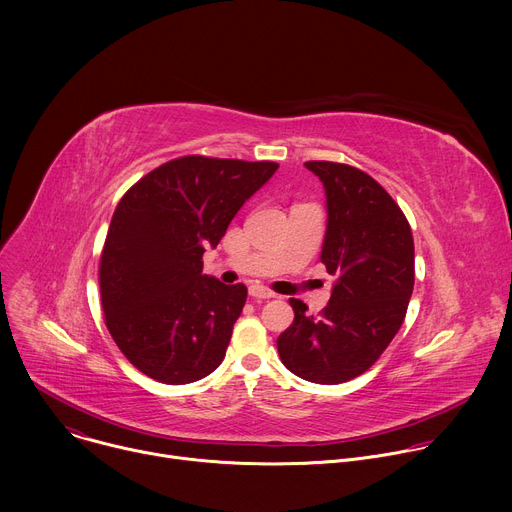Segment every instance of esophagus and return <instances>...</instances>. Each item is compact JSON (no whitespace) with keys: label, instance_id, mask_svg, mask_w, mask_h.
Wrapping results in <instances>:
<instances>
[{"label":"esophagus","instance_id":"34e87169","mask_svg":"<svg viewBox=\"0 0 512 512\" xmlns=\"http://www.w3.org/2000/svg\"><path fill=\"white\" fill-rule=\"evenodd\" d=\"M249 296L255 298V300H271V298H275L273 291H269V289L263 287V285H251V287H249Z\"/></svg>","mask_w":512,"mask_h":512}]
</instances>
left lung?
<instances>
[{"label":"left lung","instance_id":"obj_1","mask_svg":"<svg viewBox=\"0 0 512 512\" xmlns=\"http://www.w3.org/2000/svg\"><path fill=\"white\" fill-rule=\"evenodd\" d=\"M326 192L320 259L334 285L320 316L289 300L294 324L277 338L285 369L338 385L371 369L399 332L415 281L411 227L387 190L346 164L306 162Z\"/></svg>","mask_w":512,"mask_h":512}]
</instances>
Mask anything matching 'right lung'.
<instances>
[{
  "label": "right lung",
  "mask_w": 512,
  "mask_h": 512,
  "mask_svg": "<svg viewBox=\"0 0 512 512\" xmlns=\"http://www.w3.org/2000/svg\"><path fill=\"white\" fill-rule=\"evenodd\" d=\"M275 162L186 156L131 186L101 255L105 324L127 360L166 385L204 379L223 362L247 287L202 273L241 206Z\"/></svg>",
  "instance_id": "right-lung-1"
}]
</instances>
